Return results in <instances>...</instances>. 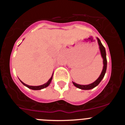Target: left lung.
<instances>
[{"mask_svg":"<svg viewBox=\"0 0 125 125\" xmlns=\"http://www.w3.org/2000/svg\"><path fill=\"white\" fill-rule=\"evenodd\" d=\"M97 40L98 42V44H99V47H100V50L101 52V57H103V68L102 72H101V74L99 76V78L96 79V80L93 82V83L89 84L88 85H81L78 84H76V83L73 82V84L75 86L77 87L78 88H79L81 89H84V90H88V89H91L94 88V87H96V86H98L99 84L101 81L102 80L103 78H104V74L106 73V68H107V59H106V50L105 48L103 46L102 43L101 42L100 40L97 37Z\"/></svg>","mask_w":125,"mask_h":125,"instance_id":"left-lung-1","label":"left lung"}]
</instances>
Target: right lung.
<instances>
[{"mask_svg":"<svg viewBox=\"0 0 125 125\" xmlns=\"http://www.w3.org/2000/svg\"><path fill=\"white\" fill-rule=\"evenodd\" d=\"M52 76H53V74H52V75L51 78L49 79V81H47L46 83L44 84H42V85H41V86H29V85L24 83H23L22 81H21V80L20 81H21V82L24 85V86H25L27 87V88H29V89H33V90H40V89H44V88H46V87H47L49 84H50L51 82V81H52Z\"/></svg>","mask_w":125,"mask_h":125,"instance_id":"add662e5","label":"right lung"}]
</instances>
